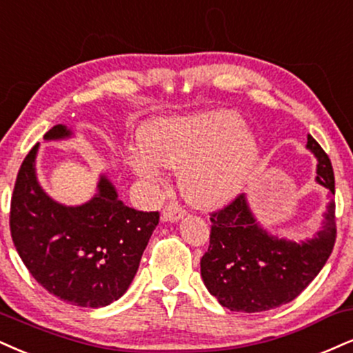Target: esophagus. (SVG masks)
Masks as SVG:
<instances>
[{"instance_id": "34e87169", "label": "esophagus", "mask_w": 353, "mask_h": 353, "mask_svg": "<svg viewBox=\"0 0 353 353\" xmlns=\"http://www.w3.org/2000/svg\"><path fill=\"white\" fill-rule=\"evenodd\" d=\"M183 216H185V210L180 206V204L168 203L167 206L163 208L162 221H165V223H178Z\"/></svg>"}]
</instances>
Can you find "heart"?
<instances>
[{"instance_id": "obj_1", "label": "heart", "mask_w": 353, "mask_h": 353, "mask_svg": "<svg viewBox=\"0 0 353 353\" xmlns=\"http://www.w3.org/2000/svg\"><path fill=\"white\" fill-rule=\"evenodd\" d=\"M142 147L130 154L134 172L154 178L159 175L157 165L178 170L181 194L203 210L236 196L260 152L242 117L229 110L157 121L143 130Z\"/></svg>"}]
</instances>
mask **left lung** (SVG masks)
Listing matches in <instances>:
<instances>
[{
  "label": "left lung",
  "instance_id": "obj_1",
  "mask_svg": "<svg viewBox=\"0 0 353 353\" xmlns=\"http://www.w3.org/2000/svg\"><path fill=\"white\" fill-rule=\"evenodd\" d=\"M317 159L316 181L336 193L334 170L323 147L307 136ZM210 249L201 259L204 285L230 311L260 312L293 301L317 276L336 243V203L330 201L316 237L293 242L256 223L245 194L211 214Z\"/></svg>",
  "mask_w": 353,
  "mask_h": 353
}]
</instances>
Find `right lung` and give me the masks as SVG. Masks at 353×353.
<instances>
[{
	"label": "right lung",
	"instance_id": "right-lung-1",
	"mask_svg": "<svg viewBox=\"0 0 353 353\" xmlns=\"http://www.w3.org/2000/svg\"><path fill=\"white\" fill-rule=\"evenodd\" d=\"M70 136L67 125L57 124L43 139ZM37 150L39 143L26 155L11 198L10 228L17 254L34 280L62 301L108 306L123 296L136 276L159 211L125 206L104 175L88 203H57L37 181Z\"/></svg>",
	"mask_w": 353,
	"mask_h": 353
}]
</instances>
